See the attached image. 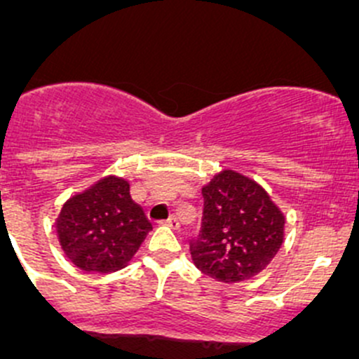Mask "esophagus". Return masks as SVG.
Listing matches in <instances>:
<instances>
[{"mask_svg":"<svg viewBox=\"0 0 359 359\" xmlns=\"http://www.w3.org/2000/svg\"><path fill=\"white\" fill-rule=\"evenodd\" d=\"M164 225L169 226V229H172V230H178L180 229V222H178V218H175V216H171V218L165 219Z\"/></svg>","mask_w":359,"mask_h":359,"instance_id":"obj_1","label":"esophagus"}]
</instances>
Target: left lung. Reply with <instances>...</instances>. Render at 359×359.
<instances>
[{
  "label": "left lung",
  "instance_id": "obj_1",
  "mask_svg": "<svg viewBox=\"0 0 359 359\" xmlns=\"http://www.w3.org/2000/svg\"><path fill=\"white\" fill-rule=\"evenodd\" d=\"M201 233L190 243L195 267L222 283H241L267 269L285 243V212L269 191L232 169L202 187Z\"/></svg>",
  "mask_w": 359,
  "mask_h": 359
}]
</instances>
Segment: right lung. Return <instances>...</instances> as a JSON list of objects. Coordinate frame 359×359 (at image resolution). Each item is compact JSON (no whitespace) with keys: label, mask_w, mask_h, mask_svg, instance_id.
I'll list each match as a JSON object with an SVG mask.
<instances>
[{"label":"right lung","mask_w":359,"mask_h":359,"mask_svg":"<svg viewBox=\"0 0 359 359\" xmlns=\"http://www.w3.org/2000/svg\"><path fill=\"white\" fill-rule=\"evenodd\" d=\"M151 230L126 178L108 175L71 195L55 218L64 255L85 272L109 274L129 265Z\"/></svg>","instance_id":"right-lung-1"}]
</instances>
